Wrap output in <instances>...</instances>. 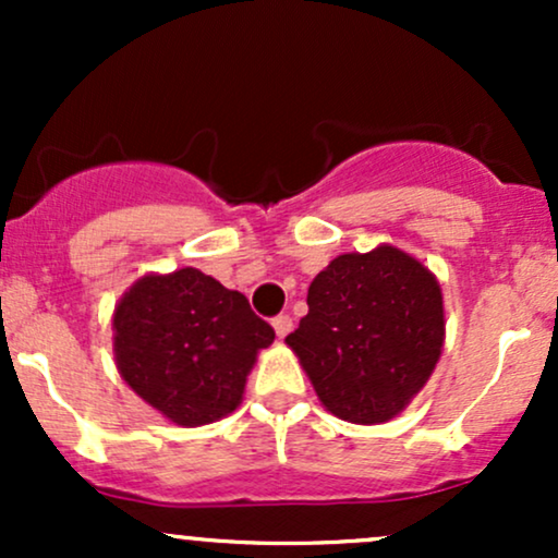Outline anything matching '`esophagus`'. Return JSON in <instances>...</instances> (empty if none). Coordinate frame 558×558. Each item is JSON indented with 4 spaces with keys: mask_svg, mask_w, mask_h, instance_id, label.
<instances>
[{
    "mask_svg": "<svg viewBox=\"0 0 558 558\" xmlns=\"http://www.w3.org/2000/svg\"><path fill=\"white\" fill-rule=\"evenodd\" d=\"M272 328H275V332H278V338H286L288 332L293 330V319L288 317V315H278V317H272Z\"/></svg>",
    "mask_w": 558,
    "mask_h": 558,
    "instance_id": "obj_1",
    "label": "esophagus"
}]
</instances>
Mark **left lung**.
Returning a JSON list of instances; mask_svg holds the SVG:
<instances>
[{
  "instance_id": "1",
  "label": "left lung",
  "mask_w": 558,
  "mask_h": 558,
  "mask_svg": "<svg viewBox=\"0 0 558 558\" xmlns=\"http://www.w3.org/2000/svg\"><path fill=\"white\" fill-rule=\"evenodd\" d=\"M286 338L330 414L380 425L407 409L440 360L444 293L412 254L383 243L341 254L312 280Z\"/></svg>"
}]
</instances>
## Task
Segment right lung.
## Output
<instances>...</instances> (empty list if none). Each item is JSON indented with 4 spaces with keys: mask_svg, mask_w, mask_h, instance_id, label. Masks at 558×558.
I'll list each match as a JSON object with an SVG mask.
<instances>
[{
    "mask_svg": "<svg viewBox=\"0 0 558 558\" xmlns=\"http://www.w3.org/2000/svg\"><path fill=\"white\" fill-rule=\"evenodd\" d=\"M120 375L162 417L183 427L228 417L275 330L248 299L196 267L144 275L112 315Z\"/></svg>",
    "mask_w": 558,
    "mask_h": 558,
    "instance_id": "obj_1",
    "label": "right lung"
}]
</instances>
